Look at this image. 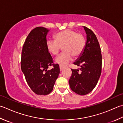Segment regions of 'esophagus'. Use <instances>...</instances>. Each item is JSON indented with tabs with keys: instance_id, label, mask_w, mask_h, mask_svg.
I'll list each match as a JSON object with an SVG mask.
<instances>
[{
	"instance_id": "obj_1",
	"label": "esophagus",
	"mask_w": 123,
	"mask_h": 123,
	"mask_svg": "<svg viewBox=\"0 0 123 123\" xmlns=\"http://www.w3.org/2000/svg\"><path fill=\"white\" fill-rule=\"evenodd\" d=\"M63 68H64V67L62 66H61V65H60V71H62V70L63 69Z\"/></svg>"
}]
</instances>
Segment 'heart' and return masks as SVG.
<instances>
[{
    "label": "heart",
    "mask_w": 123,
    "mask_h": 123,
    "mask_svg": "<svg viewBox=\"0 0 123 123\" xmlns=\"http://www.w3.org/2000/svg\"><path fill=\"white\" fill-rule=\"evenodd\" d=\"M55 39H49L46 42L47 50L50 54L56 55L63 47L64 52L57 56L55 62L64 66L73 58L82 54L86 46V41L84 36L77 31L66 29L57 33Z\"/></svg>",
    "instance_id": "b5f03b06"
}]
</instances>
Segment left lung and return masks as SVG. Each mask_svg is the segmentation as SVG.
Segmentation results:
<instances>
[{
    "label": "left lung",
    "instance_id": "1",
    "mask_svg": "<svg viewBox=\"0 0 123 123\" xmlns=\"http://www.w3.org/2000/svg\"><path fill=\"white\" fill-rule=\"evenodd\" d=\"M87 42L82 54L74 64L80 67L71 69L69 80L70 87L77 94L84 95L90 93L98 82L102 70V55L99 43L93 31L84 26Z\"/></svg>",
    "mask_w": 123,
    "mask_h": 123
}]
</instances>
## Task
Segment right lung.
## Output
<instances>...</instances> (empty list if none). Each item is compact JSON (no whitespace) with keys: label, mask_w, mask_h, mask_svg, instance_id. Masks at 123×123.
Returning a JSON list of instances; mask_svg holds the SVG:
<instances>
[{"label":"right lung","mask_w":123,"mask_h":123,"mask_svg":"<svg viewBox=\"0 0 123 123\" xmlns=\"http://www.w3.org/2000/svg\"><path fill=\"white\" fill-rule=\"evenodd\" d=\"M48 31L41 26L33 29L26 38L21 53V70L29 86L37 95L51 92L60 74L59 65L53 63L46 47ZM51 66L53 68L47 70Z\"/></svg>","instance_id":"right-lung-1"}]
</instances>
